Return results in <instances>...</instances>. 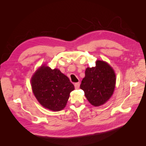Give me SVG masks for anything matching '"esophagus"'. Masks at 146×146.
Listing matches in <instances>:
<instances>
[{
	"label": "esophagus",
	"mask_w": 146,
	"mask_h": 146,
	"mask_svg": "<svg viewBox=\"0 0 146 146\" xmlns=\"http://www.w3.org/2000/svg\"><path fill=\"white\" fill-rule=\"evenodd\" d=\"M74 86H75V88H76V89H78L79 88V87H80V83H75L74 84Z\"/></svg>",
	"instance_id": "1"
}]
</instances>
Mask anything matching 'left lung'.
Listing matches in <instances>:
<instances>
[{
    "instance_id": "1",
    "label": "left lung",
    "mask_w": 146,
    "mask_h": 146,
    "mask_svg": "<svg viewBox=\"0 0 146 146\" xmlns=\"http://www.w3.org/2000/svg\"><path fill=\"white\" fill-rule=\"evenodd\" d=\"M116 85V74L107 62L98 60L95 67L87 68L80 88L90 103L99 107L104 104L113 94Z\"/></svg>"
}]
</instances>
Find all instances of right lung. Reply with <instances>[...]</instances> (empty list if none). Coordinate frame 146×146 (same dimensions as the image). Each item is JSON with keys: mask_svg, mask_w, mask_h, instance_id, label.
<instances>
[{"mask_svg": "<svg viewBox=\"0 0 146 146\" xmlns=\"http://www.w3.org/2000/svg\"><path fill=\"white\" fill-rule=\"evenodd\" d=\"M33 94L43 107L54 111L63 110L74 86L58 69L41 66L31 79Z\"/></svg>", "mask_w": 146, "mask_h": 146, "instance_id": "add662e5", "label": "right lung"}]
</instances>
